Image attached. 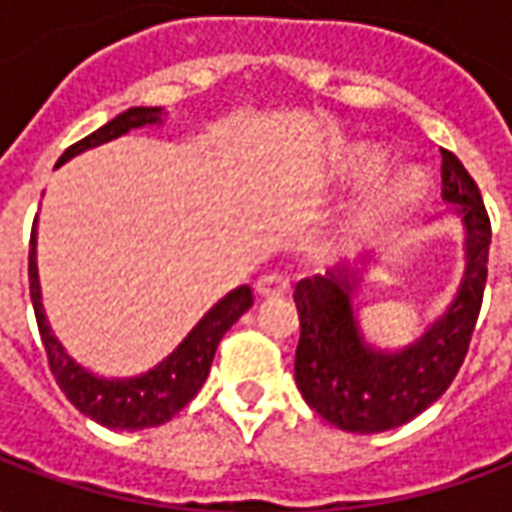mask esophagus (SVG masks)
<instances>
[{"instance_id":"34e87169","label":"esophagus","mask_w":512,"mask_h":512,"mask_svg":"<svg viewBox=\"0 0 512 512\" xmlns=\"http://www.w3.org/2000/svg\"><path fill=\"white\" fill-rule=\"evenodd\" d=\"M290 288H293V282H290V277H285V274H266V277L257 279V285H255L257 293H260V296H266V299L285 296V293H290Z\"/></svg>"}]
</instances>
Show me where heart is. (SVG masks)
I'll use <instances>...</instances> for the list:
<instances>
[{
  "label": "heart",
  "mask_w": 512,
  "mask_h": 512,
  "mask_svg": "<svg viewBox=\"0 0 512 512\" xmlns=\"http://www.w3.org/2000/svg\"><path fill=\"white\" fill-rule=\"evenodd\" d=\"M386 167V156L381 150H365L362 156L356 158V172L359 175H373V172H381ZM425 191V180L419 172L408 169V172H400L397 178H392L386 183L384 189L378 191L373 200L367 202V216L370 219H381V216H389V213L406 208L414 200L422 197Z\"/></svg>",
  "instance_id": "heart-1"
}]
</instances>
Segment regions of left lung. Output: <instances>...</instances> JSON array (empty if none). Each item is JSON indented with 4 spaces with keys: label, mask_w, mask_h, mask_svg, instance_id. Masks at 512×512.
<instances>
[{
    "label": "left lung",
    "mask_w": 512,
    "mask_h": 512,
    "mask_svg": "<svg viewBox=\"0 0 512 512\" xmlns=\"http://www.w3.org/2000/svg\"><path fill=\"white\" fill-rule=\"evenodd\" d=\"M441 197L466 227V271L450 310L403 351H378L359 332L348 271L318 274L296 285L301 337L296 384L312 411L348 433H381L406 425L436 403L458 376L488 277L491 219L474 178L441 147Z\"/></svg>",
    "instance_id": "1"
}]
</instances>
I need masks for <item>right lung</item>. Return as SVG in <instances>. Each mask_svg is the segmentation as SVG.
<instances>
[{
    "instance_id": "obj_1",
    "label": "right lung",
    "mask_w": 512,
    "mask_h": 512,
    "mask_svg": "<svg viewBox=\"0 0 512 512\" xmlns=\"http://www.w3.org/2000/svg\"><path fill=\"white\" fill-rule=\"evenodd\" d=\"M153 123H161L158 106L126 109L123 115H117L106 126L68 147L57 161V167L65 164L68 158L90 150V147L104 145L109 139L128 134L131 128L153 126ZM35 227H38V219H35ZM35 227H32V241H29V296H32L40 340H43V348L49 356L51 376L57 378V386L84 417L95 419L104 428L142 430L169 422L202 389L205 378L211 373V362L216 348H219V340L255 301L252 288L241 285V288L230 290L219 304H213L211 310L202 315V321L186 334V340L164 362H158L153 370H147L136 378H98L65 354V348L54 337L49 321H46L43 301H40L38 260H35V246H38Z\"/></svg>"
}]
</instances>
